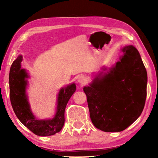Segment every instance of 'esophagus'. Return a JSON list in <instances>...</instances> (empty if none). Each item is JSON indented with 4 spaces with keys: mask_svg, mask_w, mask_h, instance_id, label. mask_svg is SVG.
Wrapping results in <instances>:
<instances>
[{
    "mask_svg": "<svg viewBox=\"0 0 158 158\" xmlns=\"http://www.w3.org/2000/svg\"><path fill=\"white\" fill-rule=\"evenodd\" d=\"M77 81H78V83H80L81 84V85H84L86 82H87V78H86V77L85 75H80L78 77V78H77Z\"/></svg>",
    "mask_w": 158,
    "mask_h": 158,
    "instance_id": "34e87169",
    "label": "esophagus"
}]
</instances>
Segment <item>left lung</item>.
I'll use <instances>...</instances> for the list:
<instances>
[{
	"mask_svg": "<svg viewBox=\"0 0 158 158\" xmlns=\"http://www.w3.org/2000/svg\"><path fill=\"white\" fill-rule=\"evenodd\" d=\"M108 73H99L84 87L91 122L106 132L122 131L137 119L147 96L148 75L139 52L132 45Z\"/></svg>",
	"mask_w": 158,
	"mask_h": 158,
	"instance_id": "1",
	"label": "left lung"
}]
</instances>
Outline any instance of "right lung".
<instances>
[{
	"mask_svg": "<svg viewBox=\"0 0 158 158\" xmlns=\"http://www.w3.org/2000/svg\"><path fill=\"white\" fill-rule=\"evenodd\" d=\"M22 56L19 55L13 62L9 73L10 100L14 111L19 121L36 135L51 136L59 132L64 123V110L69 99L76 89L75 83L62 88L57 97V112L52 119L38 120L34 117L30 109L26 88L27 78V71L21 69Z\"/></svg>",
	"mask_w": 158,
	"mask_h": 158,
	"instance_id": "right-lung-1",
	"label": "right lung"
}]
</instances>
